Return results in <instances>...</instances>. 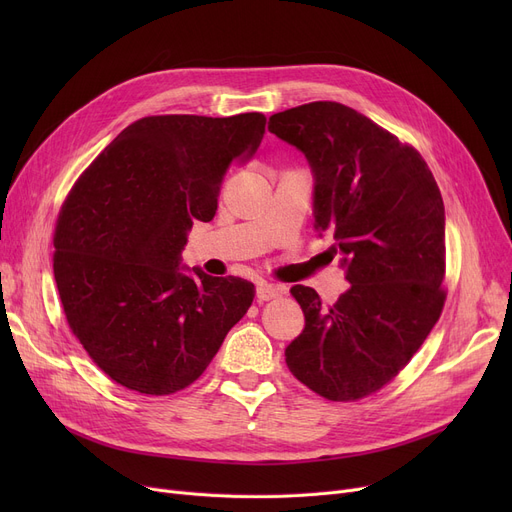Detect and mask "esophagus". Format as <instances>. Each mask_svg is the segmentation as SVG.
I'll list each match as a JSON object with an SVG mask.
<instances>
[{
	"instance_id": "obj_1",
	"label": "esophagus",
	"mask_w": 512,
	"mask_h": 512,
	"mask_svg": "<svg viewBox=\"0 0 512 512\" xmlns=\"http://www.w3.org/2000/svg\"><path fill=\"white\" fill-rule=\"evenodd\" d=\"M282 294V288L276 286V284H267V282H261L257 286V299L259 301H272V299H278Z\"/></svg>"
}]
</instances>
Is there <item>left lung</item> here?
<instances>
[{"label": "left lung", "instance_id": "left-lung-1", "mask_svg": "<svg viewBox=\"0 0 512 512\" xmlns=\"http://www.w3.org/2000/svg\"><path fill=\"white\" fill-rule=\"evenodd\" d=\"M267 130L305 153L313 226L334 234L351 284L334 305L309 286L290 288L305 330L286 346V365L328 400L365 398L407 367L444 309L440 188L415 147L348 105L290 107Z\"/></svg>", "mask_w": 512, "mask_h": 512}]
</instances>
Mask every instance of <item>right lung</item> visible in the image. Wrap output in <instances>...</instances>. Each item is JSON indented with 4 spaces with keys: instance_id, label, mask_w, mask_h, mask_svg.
I'll use <instances>...</instances> for the list:
<instances>
[{
    "instance_id": "right-lung-1",
    "label": "right lung",
    "mask_w": 512,
    "mask_h": 512,
    "mask_svg": "<svg viewBox=\"0 0 512 512\" xmlns=\"http://www.w3.org/2000/svg\"><path fill=\"white\" fill-rule=\"evenodd\" d=\"M265 116H147L126 126L78 176L53 232L66 321L93 363L134 392L191 386L255 299V286L180 253L193 222L213 220L234 161L259 147Z\"/></svg>"
}]
</instances>
